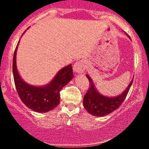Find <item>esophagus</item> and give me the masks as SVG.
<instances>
[{"label": "esophagus", "mask_w": 149, "mask_h": 149, "mask_svg": "<svg viewBox=\"0 0 149 149\" xmlns=\"http://www.w3.org/2000/svg\"><path fill=\"white\" fill-rule=\"evenodd\" d=\"M73 70L77 73H82L85 70V65L83 61H77L74 63Z\"/></svg>", "instance_id": "obj_1"}]
</instances>
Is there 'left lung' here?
<instances>
[{
  "label": "left lung",
  "instance_id": "1",
  "mask_svg": "<svg viewBox=\"0 0 149 149\" xmlns=\"http://www.w3.org/2000/svg\"><path fill=\"white\" fill-rule=\"evenodd\" d=\"M89 81V87L87 93L84 97V107L92 115L95 116H104L118 109L122 104L131 88L132 81L130 83L127 89L120 95L108 98L102 95L97 92L95 88L92 79L89 75H86Z\"/></svg>",
  "mask_w": 149,
  "mask_h": 149
}]
</instances>
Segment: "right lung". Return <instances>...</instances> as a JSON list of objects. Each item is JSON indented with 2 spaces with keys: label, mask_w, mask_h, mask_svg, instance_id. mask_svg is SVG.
Segmentation results:
<instances>
[{
  "label": "right lung",
  "mask_w": 149,
  "mask_h": 149,
  "mask_svg": "<svg viewBox=\"0 0 149 149\" xmlns=\"http://www.w3.org/2000/svg\"><path fill=\"white\" fill-rule=\"evenodd\" d=\"M18 46V45H17ZM15 48L13 60V72L17 93L24 104L38 113H47L53 110L60 104V92L73 78L72 65L62 68L47 86L36 87L26 84L21 78L16 68Z\"/></svg>",
  "instance_id": "right-lung-1"
}]
</instances>
